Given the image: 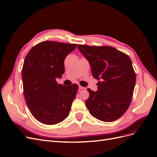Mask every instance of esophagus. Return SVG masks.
I'll return each mask as SVG.
<instances>
[{
  "label": "esophagus",
  "mask_w": 157,
  "mask_h": 157,
  "mask_svg": "<svg viewBox=\"0 0 157 157\" xmlns=\"http://www.w3.org/2000/svg\"><path fill=\"white\" fill-rule=\"evenodd\" d=\"M78 88H79V90H83V89H85V88H84V87L81 86H79Z\"/></svg>",
  "instance_id": "obj_1"
}]
</instances>
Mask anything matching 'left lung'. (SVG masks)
<instances>
[{
	"label": "left lung",
	"mask_w": 157,
	"mask_h": 157,
	"mask_svg": "<svg viewBox=\"0 0 157 157\" xmlns=\"http://www.w3.org/2000/svg\"><path fill=\"white\" fill-rule=\"evenodd\" d=\"M78 48L99 80L96 92L87 89L90 96L85 103L90 113L103 122L118 119L129 107L134 94L136 76L131 59L111 46L78 44Z\"/></svg>",
	"instance_id": "left-lung-1"
}]
</instances>
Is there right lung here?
I'll use <instances>...</instances> for the list:
<instances>
[{"label":"right lung","mask_w":157,"mask_h":157,"mask_svg":"<svg viewBox=\"0 0 157 157\" xmlns=\"http://www.w3.org/2000/svg\"><path fill=\"white\" fill-rule=\"evenodd\" d=\"M77 45L44 41L33 46L25 57L22 68L23 93L30 112L42 124H58L69 115L78 86H63L56 79L64 73L66 56Z\"/></svg>","instance_id":"add662e5"}]
</instances>
